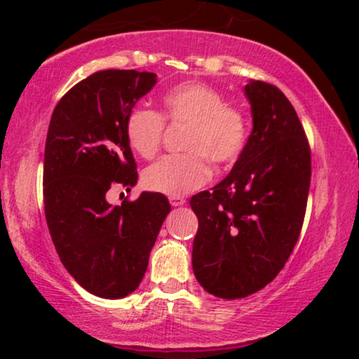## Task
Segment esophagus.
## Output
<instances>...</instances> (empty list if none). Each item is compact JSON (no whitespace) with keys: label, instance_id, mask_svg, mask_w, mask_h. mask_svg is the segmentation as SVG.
Here are the masks:
<instances>
[{"label":"esophagus","instance_id":"1","mask_svg":"<svg viewBox=\"0 0 359 359\" xmlns=\"http://www.w3.org/2000/svg\"><path fill=\"white\" fill-rule=\"evenodd\" d=\"M186 203L184 198H180V196H171L170 198V204L173 205V208H178V205H183Z\"/></svg>","mask_w":359,"mask_h":359}]
</instances>
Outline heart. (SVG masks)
<instances>
[{
	"mask_svg": "<svg viewBox=\"0 0 359 359\" xmlns=\"http://www.w3.org/2000/svg\"><path fill=\"white\" fill-rule=\"evenodd\" d=\"M163 117L186 124L184 154L165 155L147 166L142 175L150 191L183 196L201 188L210 178V166L227 168L242 154L248 137L247 117L238 107L225 102L222 93L198 81L171 88L161 96ZM158 112L134 107L126 121L130 149L144 158L158 150L165 122Z\"/></svg>",
	"mask_w": 359,
	"mask_h": 359,
	"instance_id": "b5f03b06",
	"label": "heart"
}]
</instances>
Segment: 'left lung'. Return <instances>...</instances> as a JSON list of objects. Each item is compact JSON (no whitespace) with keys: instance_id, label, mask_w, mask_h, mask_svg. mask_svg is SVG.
Masks as SVG:
<instances>
[{"instance_id":"1","label":"left lung","mask_w":359,"mask_h":359,"mask_svg":"<svg viewBox=\"0 0 359 359\" xmlns=\"http://www.w3.org/2000/svg\"><path fill=\"white\" fill-rule=\"evenodd\" d=\"M253 129L238 160L210 191L191 198L199 227L193 271L220 299H242L271 283L301 233L311 186V149L284 93L250 80Z\"/></svg>"}]
</instances>
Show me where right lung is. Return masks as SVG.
I'll return each instance as SVG.
<instances>
[{"label": "right lung", "mask_w": 359, "mask_h": 359, "mask_svg": "<svg viewBox=\"0 0 359 359\" xmlns=\"http://www.w3.org/2000/svg\"><path fill=\"white\" fill-rule=\"evenodd\" d=\"M156 75L101 70L76 83L53 109L43 154V208L52 242L68 273L88 292L121 299L134 292L149 266L168 199L144 191L121 205L107 191L137 184L126 137L135 102Z\"/></svg>", "instance_id": "add662e5"}]
</instances>
